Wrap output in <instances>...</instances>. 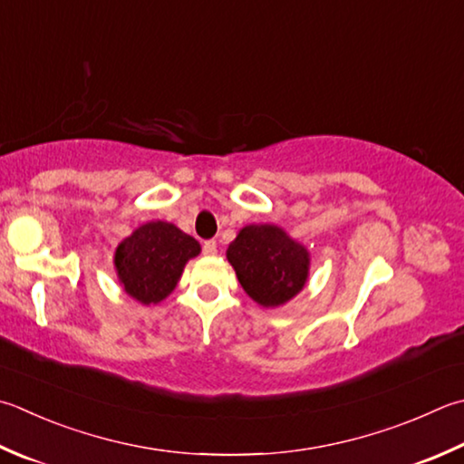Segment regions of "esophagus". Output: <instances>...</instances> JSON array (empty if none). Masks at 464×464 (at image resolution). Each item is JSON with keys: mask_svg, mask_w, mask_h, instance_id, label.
Masks as SVG:
<instances>
[{"mask_svg": "<svg viewBox=\"0 0 464 464\" xmlns=\"http://www.w3.org/2000/svg\"><path fill=\"white\" fill-rule=\"evenodd\" d=\"M204 255H208V256H216V255H218V244H216V240L204 242Z\"/></svg>", "mask_w": 464, "mask_h": 464, "instance_id": "esophagus-1", "label": "esophagus"}]
</instances>
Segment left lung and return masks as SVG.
I'll use <instances>...</instances> for the list:
<instances>
[{"mask_svg":"<svg viewBox=\"0 0 464 464\" xmlns=\"http://www.w3.org/2000/svg\"><path fill=\"white\" fill-rule=\"evenodd\" d=\"M236 278L260 307H283L307 285L311 252L276 224H248L226 250Z\"/></svg>","mask_w":464,"mask_h":464,"instance_id":"left-lung-1","label":"left lung"}]
</instances>
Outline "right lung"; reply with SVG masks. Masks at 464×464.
Returning a JSON list of instances; mask_svg holds the SVG:
<instances>
[{
    "label": "right lung",
    "mask_w": 464,
    "mask_h": 464,
    "mask_svg": "<svg viewBox=\"0 0 464 464\" xmlns=\"http://www.w3.org/2000/svg\"><path fill=\"white\" fill-rule=\"evenodd\" d=\"M199 252L202 246L194 236L171 222L153 220L141 224L119 242L112 265L123 291L133 301L150 307L176 291L183 268Z\"/></svg>",
    "instance_id": "right-lung-1"
}]
</instances>
